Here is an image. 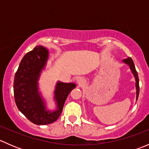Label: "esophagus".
<instances>
[{
	"label": "esophagus",
	"mask_w": 149,
	"mask_h": 149,
	"mask_svg": "<svg viewBox=\"0 0 149 149\" xmlns=\"http://www.w3.org/2000/svg\"><path fill=\"white\" fill-rule=\"evenodd\" d=\"M78 83H79V85L82 86V85H84V83H85V80H84V79H82V78H80V79L78 80Z\"/></svg>",
	"instance_id": "obj_1"
}]
</instances>
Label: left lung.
Wrapping results in <instances>:
<instances>
[{"instance_id": "obj_1", "label": "left lung", "mask_w": 149, "mask_h": 149, "mask_svg": "<svg viewBox=\"0 0 149 149\" xmlns=\"http://www.w3.org/2000/svg\"><path fill=\"white\" fill-rule=\"evenodd\" d=\"M123 62L127 64L130 68V70H132V73H133L135 76V79H136V100L139 98V75H138L137 71L136 70V68H135L134 63H133V60L131 58H126V59L123 60Z\"/></svg>"}]
</instances>
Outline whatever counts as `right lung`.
Listing matches in <instances>:
<instances>
[{"label": "right lung", "instance_id": "obj_1", "mask_svg": "<svg viewBox=\"0 0 149 149\" xmlns=\"http://www.w3.org/2000/svg\"><path fill=\"white\" fill-rule=\"evenodd\" d=\"M48 58V51L37 46L22 58L16 72L13 82L14 100L18 109L29 121L39 125H47L58 120L62 112L66 98L76 87L75 84L58 82L55 90L57 110H47L38 91L37 81Z\"/></svg>", "mask_w": 149, "mask_h": 149}]
</instances>
